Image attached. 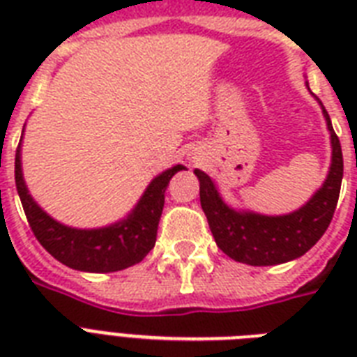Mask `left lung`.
<instances>
[{
	"instance_id": "left-lung-1",
	"label": "left lung",
	"mask_w": 357,
	"mask_h": 357,
	"mask_svg": "<svg viewBox=\"0 0 357 357\" xmlns=\"http://www.w3.org/2000/svg\"><path fill=\"white\" fill-rule=\"evenodd\" d=\"M321 107L332 137V167L321 189L298 211L282 217L235 211L224 204L211 178L202 170H195L200 179L202 209L213 237L218 248L231 259L252 266L287 263L315 246L332 222L343 179V151L322 103Z\"/></svg>"
}]
</instances>
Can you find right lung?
Instances as JSON below:
<instances>
[{
    "label": "right lung",
    "mask_w": 357,
    "mask_h": 357,
    "mask_svg": "<svg viewBox=\"0 0 357 357\" xmlns=\"http://www.w3.org/2000/svg\"><path fill=\"white\" fill-rule=\"evenodd\" d=\"M20 146L14 159V179L25 217L38 243L63 265L83 272H116L144 259L153 248L157 226L165 206V190L174 174L185 170L183 165L159 174L144 190L135 209L120 222L98 229L68 228L53 220L31 198L22 174Z\"/></svg>",
    "instance_id": "add662e5"
}]
</instances>
